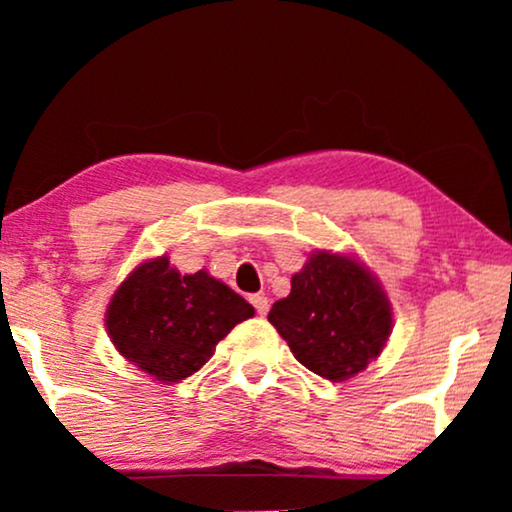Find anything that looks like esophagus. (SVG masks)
I'll return each instance as SVG.
<instances>
[{
	"label": "esophagus",
	"mask_w": 512,
	"mask_h": 512,
	"mask_svg": "<svg viewBox=\"0 0 512 512\" xmlns=\"http://www.w3.org/2000/svg\"><path fill=\"white\" fill-rule=\"evenodd\" d=\"M249 300H251V305H254V310L261 314V317H265V314H268V310H270L268 298H265V296H251Z\"/></svg>",
	"instance_id": "obj_1"
}]
</instances>
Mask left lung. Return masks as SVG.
<instances>
[{
  "label": "left lung",
  "mask_w": 512,
  "mask_h": 512,
  "mask_svg": "<svg viewBox=\"0 0 512 512\" xmlns=\"http://www.w3.org/2000/svg\"><path fill=\"white\" fill-rule=\"evenodd\" d=\"M268 321L307 370L342 382L382 352L391 305L354 258L319 251L291 277V293L272 305Z\"/></svg>",
  "instance_id": "8db88e82"
}]
</instances>
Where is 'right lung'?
<instances>
[{"label": "right lung", "instance_id": "right-lung-1", "mask_svg": "<svg viewBox=\"0 0 512 512\" xmlns=\"http://www.w3.org/2000/svg\"><path fill=\"white\" fill-rule=\"evenodd\" d=\"M254 317L233 289L205 270L181 275L165 256L142 263L111 298L107 331L118 352L160 382H179L214 354L230 328Z\"/></svg>", "mask_w": 512, "mask_h": 512}]
</instances>
